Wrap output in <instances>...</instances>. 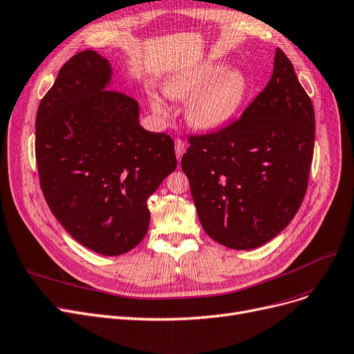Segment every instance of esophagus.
<instances>
[{
	"label": "esophagus",
	"mask_w": 354,
	"mask_h": 354,
	"mask_svg": "<svg viewBox=\"0 0 354 354\" xmlns=\"http://www.w3.org/2000/svg\"><path fill=\"white\" fill-rule=\"evenodd\" d=\"M175 151H176V158L179 160L183 153H185V142L182 139H175Z\"/></svg>",
	"instance_id": "1"
}]
</instances>
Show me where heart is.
Here are the masks:
<instances>
[{"label":"heart","instance_id":"1","mask_svg":"<svg viewBox=\"0 0 354 354\" xmlns=\"http://www.w3.org/2000/svg\"><path fill=\"white\" fill-rule=\"evenodd\" d=\"M214 60L174 73L163 85L166 94L174 100L193 97L187 106V120L199 130H217L232 120L245 95V78L237 71H228ZM156 113L166 114V105L158 95L150 97Z\"/></svg>","mask_w":354,"mask_h":354}]
</instances>
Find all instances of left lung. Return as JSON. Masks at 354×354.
Here are the masks:
<instances>
[{"mask_svg":"<svg viewBox=\"0 0 354 354\" xmlns=\"http://www.w3.org/2000/svg\"><path fill=\"white\" fill-rule=\"evenodd\" d=\"M315 114L288 56L240 118L188 136L182 171L205 233L230 249L263 245L290 223L308 188Z\"/></svg>","mask_w":354,"mask_h":354,"instance_id":"left-lung-1","label":"left lung"}]
</instances>
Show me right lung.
Instances as JSON below:
<instances>
[{
  "instance_id": "right-lung-1",
  "label": "right lung",
  "mask_w": 354,
  "mask_h": 354,
  "mask_svg": "<svg viewBox=\"0 0 354 354\" xmlns=\"http://www.w3.org/2000/svg\"><path fill=\"white\" fill-rule=\"evenodd\" d=\"M110 76L97 52L73 55L39 104L35 150L56 220L85 248L118 256L146 236L147 199L176 156L171 136L140 126L139 102L105 89Z\"/></svg>"
}]
</instances>
